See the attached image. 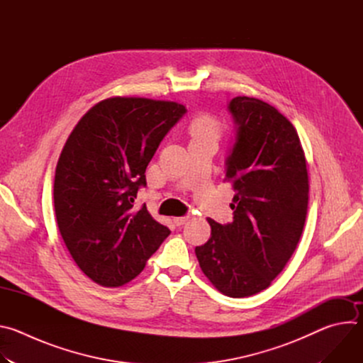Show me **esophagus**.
Instances as JSON below:
<instances>
[{
    "instance_id": "obj_1",
    "label": "esophagus",
    "mask_w": 363,
    "mask_h": 363,
    "mask_svg": "<svg viewBox=\"0 0 363 363\" xmlns=\"http://www.w3.org/2000/svg\"><path fill=\"white\" fill-rule=\"evenodd\" d=\"M188 220H189V216H185V217H175V218H174V223H175V225H184Z\"/></svg>"
}]
</instances>
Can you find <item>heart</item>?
Segmentation results:
<instances>
[{"instance_id":"b5f03b06","label":"heart","mask_w":363,"mask_h":363,"mask_svg":"<svg viewBox=\"0 0 363 363\" xmlns=\"http://www.w3.org/2000/svg\"><path fill=\"white\" fill-rule=\"evenodd\" d=\"M223 125L210 115H201L195 118L189 125V133L192 140H214L221 136Z\"/></svg>"}]
</instances>
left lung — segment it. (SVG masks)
<instances>
[{
    "mask_svg": "<svg viewBox=\"0 0 363 363\" xmlns=\"http://www.w3.org/2000/svg\"><path fill=\"white\" fill-rule=\"evenodd\" d=\"M235 139L225 160L233 223L208 220L211 237L195 247L199 267L223 294L248 297L281 273L303 233L308 177L294 126L269 103L230 100Z\"/></svg>",
    "mask_w": 363,
    "mask_h": 363,
    "instance_id": "8db88e82",
    "label": "left lung"
}]
</instances>
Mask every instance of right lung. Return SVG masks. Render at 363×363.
Returning a JSON list of instances; mask_svg holds the SVG:
<instances>
[{
	"label": "right lung",
	"mask_w": 363,
	"mask_h": 363,
	"mask_svg": "<svg viewBox=\"0 0 363 363\" xmlns=\"http://www.w3.org/2000/svg\"><path fill=\"white\" fill-rule=\"evenodd\" d=\"M185 113L175 101L111 97L70 133L56 168L55 211L73 260L94 283H129L169 235L133 202L147 164Z\"/></svg>",
	"instance_id": "obj_1"
}]
</instances>
